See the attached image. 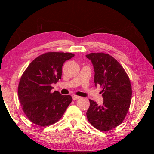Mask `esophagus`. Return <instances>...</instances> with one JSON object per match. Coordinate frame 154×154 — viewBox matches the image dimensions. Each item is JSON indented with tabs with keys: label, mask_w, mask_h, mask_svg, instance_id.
<instances>
[{
	"label": "esophagus",
	"mask_w": 154,
	"mask_h": 154,
	"mask_svg": "<svg viewBox=\"0 0 154 154\" xmlns=\"http://www.w3.org/2000/svg\"><path fill=\"white\" fill-rule=\"evenodd\" d=\"M81 97L80 96H76V95H73L72 96V99L74 100H79L80 99Z\"/></svg>",
	"instance_id": "obj_1"
}]
</instances>
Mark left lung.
Returning <instances> with one entry per match:
<instances>
[{"instance_id":"left-lung-1","label":"left lung","mask_w":154,"mask_h":154,"mask_svg":"<svg viewBox=\"0 0 154 154\" xmlns=\"http://www.w3.org/2000/svg\"><path fill=\"white\" fill-rule=\"evenodd\" d=\"M94 67L95 86L100 85L103 97L102 105L89 100L87 117L100 131H108L122 123L129 109L132 98L130 79L120 63L109 54H87Z\"/></svg>"}]
</instances>
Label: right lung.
Instances as JSON below:
<instances>
[{
	"mask_svg": "<svg viewBox=\"0 0 154 154\" xmlns=\"http://www.w3.org/2000/svg\"><path fill=\"white\" fill-rule=\"evenodd\" d=\"M71 53L49 52L35 58L23 73L18 88L22 110L32 123L42 127L54 124L62 117L72 100L70 95L51 92V85L62 78L64 62Z\"/></svg>",
	"mask_w": 154,
	"mask_h": 154,
	"instance_id": "1",
	"label": "right lung"
}]
</instances>
